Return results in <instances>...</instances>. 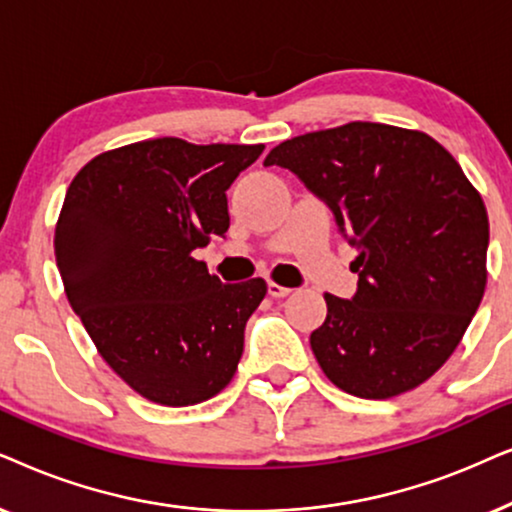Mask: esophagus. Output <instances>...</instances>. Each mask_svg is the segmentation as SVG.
Returning a JSON list of instances; mask_svg holds the SVG:
<instances>
[{"mask_svg":"<svg viewBox=\"0 0 512 512\" xmlns=\"http://www.w3.org/2000/svg\"><path fill=\"white\" fill-rule=\"evenodd\" d=\"M290 288H285V285H278L276 281H269V295L271 297H288L290 295Z\"/></svg>","mask_w":512,"mask_h":512,"instance_id":"esophagus-1","label":"esophagus"}]
</instances>
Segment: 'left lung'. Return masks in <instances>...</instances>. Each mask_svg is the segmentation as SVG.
<instances>
[{"mask_svg": "<svg viewBox=\"0 0 512 512\" xmlns=\"http://www.w3.org/2000/svg\"><path fill=\"white\" fill-rule=\"evenodd\" d=\"M264 166L327 201L358 250L356 297L325 292L309 339L325 377L367 400L431 379L487 288V208L454 156L421 131L351 121L281 142Z\"/></svg>", "mask_w": 512, "mask_h": 512, "instance_id": "left-lung-1", "label": "left lung"}]
</instances>
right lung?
<instances>
[{"label": "right lung", "instance_id": "add662e5", "mask_svg": "<svg viewBox=\"0 0 512 512\" xmlns=\"http://www.w3.org/2000/svg\"><path fill=\"white\" fill-rule=\"evenodd\" d=\"M264 145L142 140L74 175L53 250L114 374L149 403L199 405L234 379L264 278L222 283L192 252L229 229L227 189Z\"/></svg>", "mask_w": 512, "mask_h": 512}]
</instances>
